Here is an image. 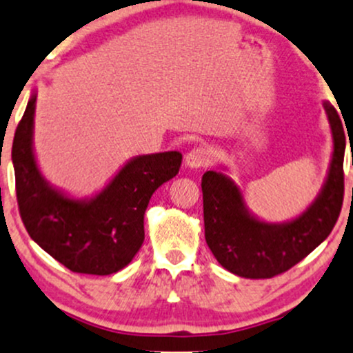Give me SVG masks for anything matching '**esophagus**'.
<instances>
[{"label":"esophagus","instance_id":"esophagus-1","mask_svg":"<svg viewBox=\"0 0 353 353\" xmlns=\"http://www.w3.org/2000/svg\"><path fill=\"white\" fill-rule=\"evenodd\" d=\"M209 162H211V152L206 145H197L185 156V165L191 169L206 168Z\"/></svg>","mask_w":353,"mask_h":353}]
</instances>
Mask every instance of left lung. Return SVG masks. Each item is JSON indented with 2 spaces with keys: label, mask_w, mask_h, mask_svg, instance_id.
Wrapping results in <instances>:
<instances>
[{
  "label": "left lung",
  "mask_w": 353,
  "mask_h": 353,
  "mask_svg": "<svg viewBox=\"0 0 353 353\" xmlns=\"http://www.w3.org/2000/svg\"><path fill=\"white\" fill-rule=\"evenodd\" d=\"M334 139L327 177L315 201L296 218L266 223L246 206L241 189L221 170L203 176L204 236L219 265L243 278H271L308 256L334 230L343 203V122L323 102ZM348 132V130H347Z\"/></svg>",
  "instance_id": "8db88e82"
}]
</instances>
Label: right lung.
Masks as SVG:
<instances>
[{
	"mask_svg": "<svg viewBox=\"0 0 353 353\" xmlns=\"http://www.w3.org/2000/svg\"><path fill=\"white\" fill-rule=\"evenodd\" d=\"M37 92L13 139L17 199L32 239L70 271L112 274L125 268L144 243V214L157 188L179 172L183 154L135 156L102 191L72 197L53 188L37 164L33 150Z\"/></svg>",
	"mask_w": 353,
	"mask_h": 353,
	"instance_id": "add662e5",
	"label": "right lung"
}]
</instances>
